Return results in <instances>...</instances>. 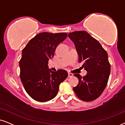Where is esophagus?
<instances>
[{
	"instance_id": "esophagus-1",
	"label": "esophagus",
	"mask_w": 125,
	"mask_h": 125,
	"mask_svg": "<svg viewBox=\"0 0 125 125\" xmlns=\"http://www.w3.org/2000/svg\"><path fill=\"white\" fill-rule=\"evenodd\" d=\"M73 76V74L72 73H68V77H72Z\"/></svg>"
}]
</instances>
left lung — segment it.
<instances>
[{"instance_id":"8db88e82","label":"left lung","mask_w":125,"mask_h":125,"mask_svg":"<svg viewBox=\"0 0 125 125\" xmlns=\"http://www.w3.org/2000/svg\"><path fill=\"white\" fill-rule=\"evenodd\" d=\"M68 36L75 45L79 62L83 63V67L87 72L83 77L74 74L79 81L73 91L82 100H95L106 87L110 76V64L107 52L87 31H73L69 33Z\"/></svg>"}]
</instances>
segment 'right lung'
<instances>
[{
  "mask_svg": "<svg viewBox=\"0 0 125 125\" xmlns=\"http://www.w3.org/2000/svg\"><path fill=\"white\" fill-rule=\"evenodd\" d=\"M67 34L40 33L23 49L20 61V78L25 91L34 100L44 102L53 99L60 83L67 78L66 70L52 72L48 66L49 59L53 57L56 47Z\"/></svg>",
  "mask_w": 125,
  "mask_h": 125,
  "instance_id": "obj_1",
  "label": "right lung"
}]
</instances>
